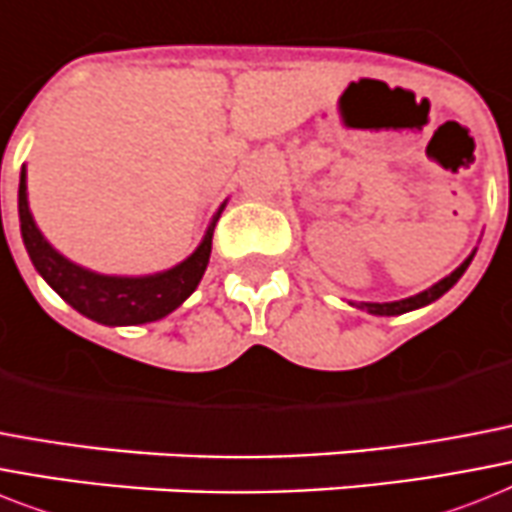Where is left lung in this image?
I'll return each instance as SVG.
<instances>
[{"instance_id":"obj_1","label":"left lung","mask_w":512,"mask_h":512,"mask_svg":"<svg viewBox=\"0 0 512 512\" xmlns=\"http://www.w3.org/2000/svg\"><path fill=\"white\" fill-rule=\"evenodd\" d=\"M471 260H473V255L468 257V260H465V263L460 265L458 270H452L450 276L442 278L439 284H434L431 289H426V292L415 294V297L400 299V302H381V305H378V302H360V307H363V310H368V313H373V315H402V313H407V310H415V307L429 305V302L439 299L444 292H450L452 286L458 284V278L463 276L465 268L471 265Z\"/></svg>"}]
</instances>
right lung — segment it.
Returning <instances> with one entry per match:
<instances>
[{"mask_svg": "<svg viewBox=\"0 0 512 512\" xmlns=\"http://www.w3.org/2000/svg\"><path fill=\"white\" fill-rule=\"evenodd\" d=\"M220 210L207 228L202 244L194 249V255L186 257L184 263L176 265V268L139 278L99 276V273H91V270L65 260L41 236L31 218V210H28L26 168L20 170V234H23V244H26L31 263L70 307H76L81 315H86L91 321L105 323V326H136V323L160 321L197 289L199 278L207 268V260H210L213 228L220 218Z\"/></svg>", "mask_w": 512, "mask_h": 512, "instance_id": "1", "label": "right lung"}]
</instances>
